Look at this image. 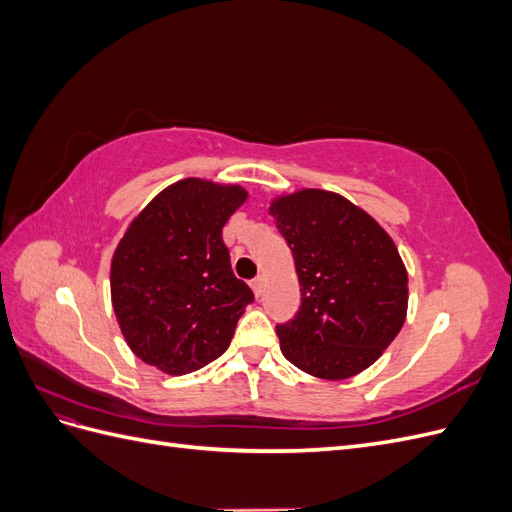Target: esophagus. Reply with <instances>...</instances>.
Returning a JSON list of instances; mask_svg holds the SVG:
<instances>
[{"mask_svg":"<svg viewBox=\"0 0 512 512\" xmlns=\"http://www.w3.org/2000/svg\"><path fill=\"white\" fill-rule=\"evenodd\" d=\"M252 290H254V294H256V297H260V294H262V290H265V277H262V275H258V277H256V280H252Z\"/></svg>","mask_w":512,"mask_h":512,"instance_id":"34e87169","label":"esophagus"}]
</instances>
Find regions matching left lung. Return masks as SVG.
Instances as JSON below:
<instances>
[{
  "instance_id": "left-lung-1",
  "label": "left lung",
  "mask_w": 512,
  "mask_h": 512,
  "mask_svg": "<svg viewBox=\"0 0 512 512\" xmlns=\"http://www.w3.org/2000/svg\"><path fill=\"white\" fill-rule=\"evenodd\" d=\"M269 213L286 239L301 307L277 324L286 359L309 376L344 380L380 359L408 312V273L386 230L327 190L275 198Z\"/></svg>"
}]
</instances>
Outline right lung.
Here are the masks:
<instances>
[{"mask_svg": "<svg viewBox=\"0 0 512 512\" xmlns=\"http://www.w3.org/2000/svg\"><path fill=\"white\" fill-rule=\"evenodd\" d=\"M241 185L181 179L136 215L111 262V299L130 350L183 376L218 359L254 292L230 269L222 228Z\"/></svg>", "mask_w": 512, "mask_h": 512, "instance_id": "right-lung-1", "label": "right lung"}]
</instances>
